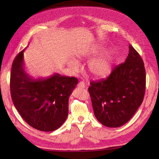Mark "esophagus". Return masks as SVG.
Wrapping results in <instances>:
<instances>
[{
  "label": "esophagus",
  "mask_w": 159,
  "mask_h": 159,
  "mask_svg": "<svg viewBox=\"0 0 159 159\" xmlns=\"http://www.w3.org/2000/svg\"><path fill=\"white\" fill-rule=\"evenodd\" d=\"M78 86L80 88H85V82L84 81H80V83L78 84Z\"/></svg>",
  "instance_id": "esophagus-1"
}]
</instances>
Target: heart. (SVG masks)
Here are the masks:
<instances>
[{
    "label": "heart",
    "instance_id": "obj_1",
    "mask_svg": "<svg viewBox=\"0 0 159 159\" xmlns=\"http://www.w3.org/2000/svg\"><path fill=\"white\" fill-rule=\"evenodd\" d=\"M97 49L93 52L95 54L99 52ZM75 67V65H72ZM88 71L90 74L95 78H103L108 75L112 69V58L108 54H104L90 61L88 64Z\"/></svg>",
    "mask_w": 159,
    "mask_h": 159
}]
</instances>
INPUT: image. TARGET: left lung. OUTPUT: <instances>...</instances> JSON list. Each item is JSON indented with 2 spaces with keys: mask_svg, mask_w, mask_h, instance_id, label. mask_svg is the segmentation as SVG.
Segmentation results:
<instances>
[{
  "mask_svg": "<svg viewBox=\"0 0 159 159\" xmlns=\"http://www.w3.org/2000/svg\"><path fill=\"white\" fill-rule=\"evenodd\" d=\"M125 61L105 79L91 81L88 88L95 116L103 125L119 127L128 122L141 105L146 88L144 62L129 44Z\"/></svg>",
  "mask_w": 159,
  "mask_h": 159,
  "instance_id": "obj_1",
  "label": "left lung"
}]
</instances>
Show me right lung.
I'll list each match as a JSON object with an SVG mask.
<instances>
[{
  "mask_svg": "<svg viewBox=\"0 0 159 159\" xmlns=\"http://www.w3.org/2000/svg\"><path fill=\"white\" fill-rule=\"evenodd\" d=\"M24 50L12 65L10 87L13 103L33 128L46 132L55 131L68 117V99L78 80L59 74L33 79L24 68Z\"/></svg>",
  "mask_w": 159,
  "mask_h": 159,
  "instance_id": "add662e5",
  "label": "right lung"
}]
</instances>
